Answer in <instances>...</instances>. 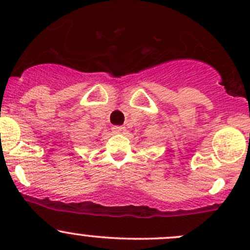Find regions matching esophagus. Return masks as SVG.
I'll return each mask as SVG.
<instances>
[{"label":"esophagus","mask_w":250,"mask_h":250,"mask_svg":"<svg viewBox=\"0 0 250 250\" xmlns=\"http://www.w3.org/2000/svg\"><path fill=\"white\" fill-rule=\"evenodd\" d=\"M112 130L115 133H117V134H125L127 129H125V125H115V127L112 128Z\"/></svg>","instance_id":"34e87169"}]
</instances>
